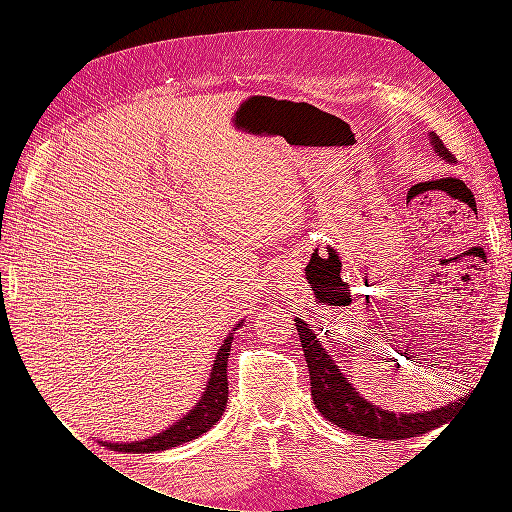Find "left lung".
<instances>
[{
	"label": "left lung",
	"mask_w": 512,
	"mask_h": 512,
	"mask_svg": "<svg viewBox=\"0 0 512 512\" xmlns=\"http://www.w3.org/2000/svg\"><path fill=\"white\" fill-rule=\"evenodd\" d=\"M433 151L446 162H455V156L442 143L436 132H429ZM294 327L299 331L301 346L305 352V361L309 367V386H312V399L318 412L331 421L333 425L342 427L352 433H361L365 438L378 440H404L414 438L444 425L451 414H455L457 406L463 404L461 397L455 404L448 401L446 406L431 412H414V414H395L369 404L365 397L348 382V378L337 369L329 352L320 346L316 333L307 322L294 318Z\"/></svg>",
	"instance_id": "1"
}]
</instances>
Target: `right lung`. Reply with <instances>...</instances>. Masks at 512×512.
<instances>
[{
  "label": "right lung",
  "mask_w": 512,
  "mask_h": 512,
  "mask_svg": "<svg viewBox=\"0 0 512 512\" xmlns=\"http://www.w3.org/2000/svg\"><path fill=\"white\" fill-rule=\"evenodd\" d=\"M241 327V324H239ZM230 346H232V333L226 335L222 342L218 354H215V361L211 367V376L207 382V389L203 397L198 399V404L185 414L181 421L175 425H170L162 433H156V436L138 440V442H102L104 446L113 448V451L119 453H156V451H168V448L179 446L183 442L196 440L198 436H203L205 431H209L215 423L220 421L226 401H228V356H230Z\"/></svg>",
  "instance_id": "add662e5"
}]
</instances>
